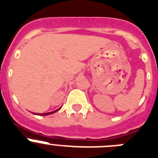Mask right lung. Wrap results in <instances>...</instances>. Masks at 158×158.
<instances>
[{
	"label": "right lung",
	"instance_id": "1",
	"mask_svg": "<svg viewBox=\"0 0 158 158\" xmlns=\"http://www.w3.org/2000/svg\"><path fill=\"white\" fill-rule=\"evenodd\" d=\"M59 109H60V108H59ZM59 109H57V110H54V111H52V112L44 113V114H37V115H48V114H53V113L56 112V111H57V110H58Z\"/></svg>",
	"mask_w": 158,
	"mask_h": 158
}]
</instances>
